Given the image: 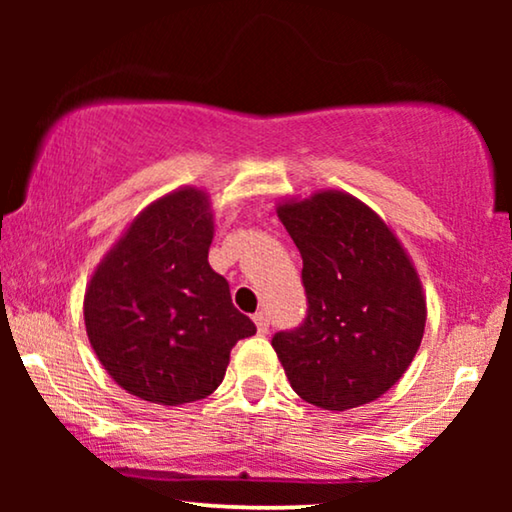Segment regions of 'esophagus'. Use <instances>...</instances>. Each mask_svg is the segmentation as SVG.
Returning a JSON list of instances; mask_svg holds the SVG:
<instances>
[{"mask_svg":"<svg viewBox=\"0 0 512 512\" xmlns=\"http://www.w3.org/2000/svg\"><path fill=\"white\" fill-rule=\"evenodd\" d=\"M254 321H256V328H258V333H268L270 331V317H268V312H256L254 314Z\"/></svg>","mask_w":512,"mask_h":512,"instance_id":"34e87169","label":"esophagus"}]
</instances>
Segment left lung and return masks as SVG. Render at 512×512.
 I'll use <instances>...</instances> for the list:
<instances>
[{"instance_id": "1", "label": "left lung", "mask_w": 512, "mask_h": 512, "mask_svg": "<svg viewBox=\"0 0 512 512\" xmlns=\"http://www.w3.org/2000/svg\"><path fill=\"white\" fill-rule=\"evenodd\" d=\"M279 219L303 258V324L272 335L291 387L324 410L375 401L415 359L426 324L422 284L373 209L340 191L284 202Z\"/></svg>"}]
</instances>
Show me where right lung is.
Here are the masks:
<instances>
[{
	"instance_id": "right-lung-1",
	"label": "right lung",
	"mask_w": 512,
	"mask_h": 512,
	"mask_svg": "<svg viewBox=\"0 0 512 512\" xmlns=\"http://www.w3.org/2000/svg\"><path fill=\"white\" fill-rule=\"evenodd\" d=\"M212 237L207 195L181 188L146 207L90 279L88 340L128 394L200 401L223 382L237 340L256 333L209 268Z\"/></svg>"
}]
</instances>
